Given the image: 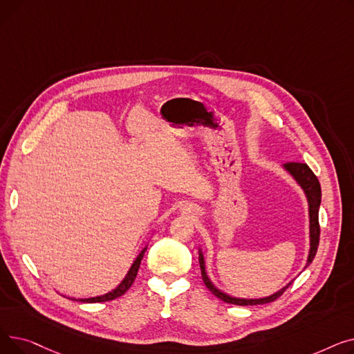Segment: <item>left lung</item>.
<instances>
[{
    "label": "left lung",
    "instance_id": "obj_1",
    "mask_svg": "<svg viewBox=\"0 0 354 354\" xmlns=\"http://www.w3.org/2000/svg\"><path fill=\"white\" fill-rule=\"evenodd\" d=\"M284 169L294 178V180L300 185L301 189L304 191L308 202V216H310V252L307 258V266L313 263V259L315 257V252H317L319 248V241H320V225H319V209H320V203H322V188H320V182L313 174V171L306 163H299V162H288L283 165ZM199 266H201V274H202V280L208 287V290L216 295L219 300L235 304V306H257V304H267L274 300H277L291 284H287L283 287L280 291H277L268 297H264V299H236V297H231L227 292H222L218 290L209 280V277L205 270V258H203L202 251L199 250ZM306 266V267H307Z\"/></svg>",
    "mask_w": 354,
    "mask_h": 354
}]
</instances>
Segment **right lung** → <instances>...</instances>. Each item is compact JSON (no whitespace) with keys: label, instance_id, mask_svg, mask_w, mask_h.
Returning a JSON list of instances; mask_svg holds the SVG:
<instances>
[{"label":"right lung","instance_id":"right-lung-1","mask_svg":"<svg viewBox=\"0 0 354 354\" xmlns=\"http://www.w3.org/2000/svg\"><path fill=\"white\" fill-rule=\"evenodd\" d=\"M146 248H147V247H145V248L140 251V254L138 255V258L133 261L132 267H130L129 272L126 274L124 280H123L113 291H109L107 294H103V295H99V297H91V299H79V301H82V303H103V301L115 300V299H118V297L123 295V294L130 288V286L133 284V281H135V278H136V275H138V271H139V267H140V261H142V258H143V255H145ZM73 300H74V299H73Z\"/></svg>","mask_w":354,"mask_h":354}]
</instances>
